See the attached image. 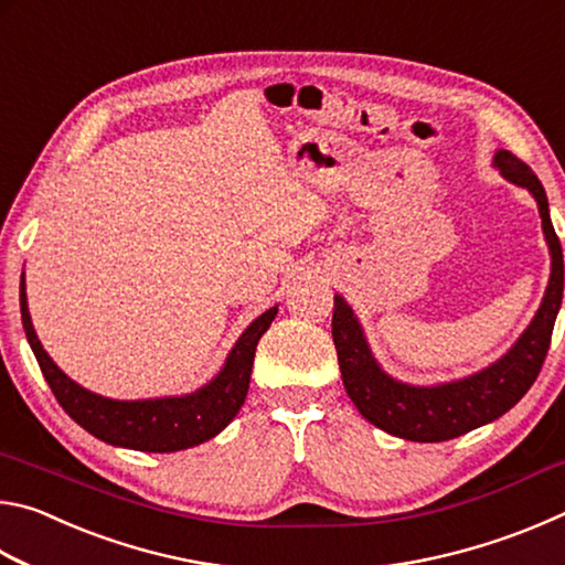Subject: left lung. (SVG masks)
I'll return each mask as SVG.
<instances>
[{"mask_svg":"<svg viewBox=\"0 0 565 565\" xmlns=\"http://www.w3.org/2000/svg\"><path fill=\"white\" fill-rule=\"evenodd\" d=\"M493 169L535 199L551 254V276L539 311L501 359L463 379L428 386L406 384L386 374L369 347L356 313L341 294L333 296L331 337L337 343L343 388L369 424L406 441H448L503 416L533 386L551 347L553 323L563 301V252L551 224L546 191L531 167L511 151H495Z\"/></svg>","mask_w":565,"mask_h":565,"instance_id":"8db88e82","label":"left lung"}]
</instances>
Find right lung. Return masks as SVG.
Listing matches in <instances>:
<instances>
[{
    "label": "right lung",
    "mask_w": 565,
    "mask_h": 565,
    "mask_svg": "<svg viewBox=\"0 0 565 565\" xmlns=\"http://www.w3.org/2000/svg\"><path fill=\"white\" fill-rule=\"evenodd\" d=\"M19 309H22L26 341H30L36 361H40L46 384H50L60 406L76 424L87 428L92 436H97L104 444L131 448V451L171 454L204 444L232 424L238 408L244 406L256 343L271 327L274 317L279 313V303L248 323L232 351L226 353L224 366L204 386L184 396L137 401H119L94 394V391L79 386L56 366L34 331L30 306H26L24 274L22 284H19Z\"/></svg>",
    "instance_id": "add662e5"
}]
</instances>
